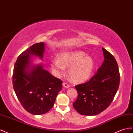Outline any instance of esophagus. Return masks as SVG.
<instances>
[{
	"label": "esophagus",
	"instance_id": "34e87169",
	"mask_svg": "<svg viewBox=\"0 0 133 133\" xmlns=\"http://www.w3.org/2000/svg\"><path fill=\"white\" fill-rule=\"evenodd\" d=\"M63 86L64 88H69L70 87V85H69V83H67L66 82H63Z\"/></svg>",
	"mask_w": 133,
	"mask_h": 133
}]
</instances>
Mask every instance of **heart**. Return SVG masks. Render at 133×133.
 Wrapping results in <instances>:
<instances>
[{
    "mask_svg": "<svg viewBox=\"0 0 133 133\" xmlns=\"http://www.w3.org/2000/svg\"><path fill=\"white\" fill-rule=\"evenodd\" d=\"M51 67L57 74H63L65 67H69V75L75 82L82 83L88 80L95 67L91 57L86 56L84 52L76 51L62 53L59 59L52 61Z\"/></svg>",
    "mask_w": 133,
    "mask_h": 133,
    "instance_id": "1",
    "label": "heart"
}]
</instances>
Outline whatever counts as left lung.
Returning a JSON list of instances; mask_svg holds the SVG:
<instances>
[{"instance_id":"obj_1","label":"left lung","mask_w":133,"mask_h":133,"mask_svg":"<svg viewBox=\"0 0 133 133\" xmlns=\"http://www.w3.org/2000/svg\"><path fill=\"white\" fill-rule=\"evenodd\" d=\"M104 61L90 80L75 86L77 98L73 107L81 115L92 116L108 108L114 98L120 83V73L116 61L110 53L102 48Z\"/></svg>"}]
</instances>
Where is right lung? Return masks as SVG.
Returning <instances> with one entry per match:
<instances>
[{
    "instance_id": "1",
    "label": "right lung",
    "mask_w": 133,
    "mask_h": 133,
    "mask_svg": "<svg viewBox=\"0 0 133 133\" xmlns=\"http://www.w3.org/2000/svg\"><path fill=\"white\" fill-rule=\"evenodd\" d=\"M43 42L34 44L18 56L13 74V86L19 101L26 111L33 115L47 112L54 107L62 89V81L43 69L42 64L32 66V56L42 59Z\"/></svg>"
}]
</instances>
